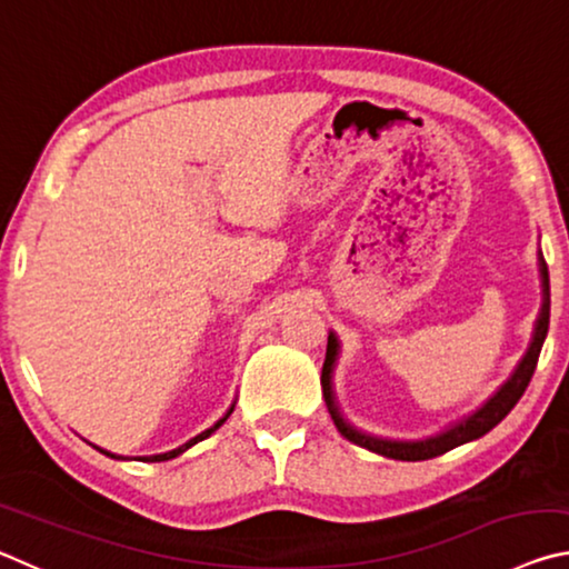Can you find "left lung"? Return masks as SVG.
Segmentation results:
<instances>
[{"mask_svg": "<svg viewBox=\"0 0 569 569\" xmlns=\"http://www.w3.org/2000/svg\"><path fill=\"white\" fill-rule=\"evenodd\" d=\"M539 273H542V311H539V316H537L535 336H532V343H529V349L525 353V359L519 361L512 377L507 379L505 387L499 389L495 397L485 403V407L477 409L475 413H471V417L457 421L455 427L441 431V435H437V437H429V439H421V441L377 439V437L363 435V431H359V429H353L349 421H343L341 411L333 401V391H331V371H333L336 356H339V341H336L333 333H329V346H326V361H323V369H321V387H323L326 407H329V411H331V419L336 423V429H339L346 439L353 441V445L377 451V455H381V457L401 459V461L435 459L439 455H447L449 449H455L459 445H467V441H471V439L485 437L487 431L495 429L497 423L515 409V403L522 399L527 383H529V379H532V373L537 369L539 351H542L547 329H550V271H547V263H545L542 256H539Z\"/></svg>", "mask_w": 569, "mask_h": 569, "instance_id": "1", "label": "left lung"}]
</instances>
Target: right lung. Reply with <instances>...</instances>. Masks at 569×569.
Here are the masks:
<instances>
[{"label":"right lung","instance_id":"right-lung-1","mask_svg":"<svg viewBox=\"0 0 569 569\" xmlns=\"http://www.w3.org/2000/svg\"><path fill=\"white\" fill-rule=\"evenodd\" d=\"M230 413H233V407H230V411L226 413V417L223 419H220V421H216L213 423V427H210V429H206L203 431V435H198V437H192L190 441H186V445H182V447H178V449H172V451H166V455H156V457H142V461H166V459H172V457H178V455H182V451H186V449H190L192 445H198V441H203L206 437H210V435H213V431L218 429V427H223V421L230 417ZM100 449V447H98ZM102 451V455H108V457H112V459H120V457H114V455H110V451H104V449H100Z\"/></svg>","mask_w":569,"mask_h":569}]
</instances>
